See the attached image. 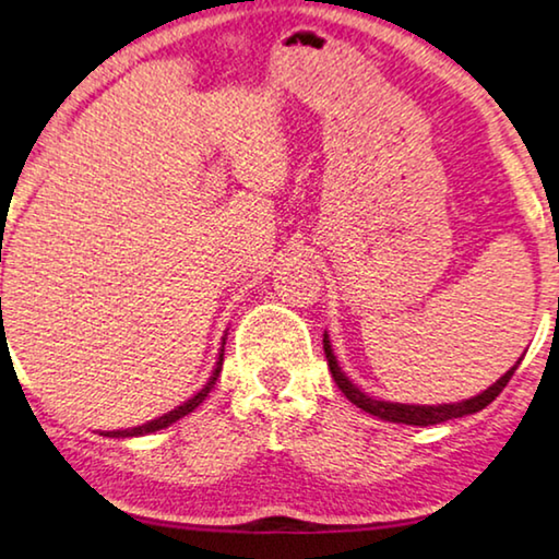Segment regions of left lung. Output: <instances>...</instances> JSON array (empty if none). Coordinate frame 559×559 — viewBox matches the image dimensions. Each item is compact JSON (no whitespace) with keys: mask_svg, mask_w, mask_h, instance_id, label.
Listing matches in <instances>:
<instances>
[{"mask_svg":"<svg viewBox=\"0 0 559 559\" xmlns=\"http://www.w3.org/2000/svg\"><path fill=\"white\" fill-rule=\"evenodd\" d=\"M323 350H325V358H328V369H331L335 384H338L341 392L348 396V402H354L356 407H361L364 412H369V415H373V417L386 419V423H402V425H417V427L440 425V423H448V419L473 415V412H480L484 407H488V404H491L496 396L503 392V386L509 384V379L514 377L516 366L522 364V358H519V361L511 366V369L503 373V377L496 381V384L488 386L486 392H480L478 396H473V400L455 402V404H438V407H425V404L381 402V400H373V396H369V394H364L361 389L350 384L346 373L341 371V366H338V361H335V356H333L331 341H328V333H323Z\"/></svg>","mask_w":559,"mask_h":559,"instance_id":"obj_1","label":"left lung"}]
</instances>
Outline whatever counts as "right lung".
I'll list each match as a JSON object with an SVG mask.
<instances>
[{
  "label": "right lung",
  "instance_id": "1",
  "mask_svg": "<svg viewBox=\"0 0 559 559\" xmlns=\"http://www.w3.org/2000/svg\"><path fill=\"white\" fill-rule=\"evenodd\" d=\"M221 366H224V354L218 356V364H216V371H213V377L209 379V384H205L201 392H198L193 400H188L186 404H180V407H175L173 412H167V415H163V417H157V419H152V423H147V425H140V427H132V430H114V432H102V435H106V438H136V435H150V432H157V430H163V427H167V425H173V423H178L180 417H186V415H190V412H193L198 404H201L205 396H209V392L213 389V384H216V379H218V373H221Z\"/></svg>",
  "mask_w": 559,
  "mask_h": 559
}]
</instances>
